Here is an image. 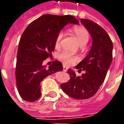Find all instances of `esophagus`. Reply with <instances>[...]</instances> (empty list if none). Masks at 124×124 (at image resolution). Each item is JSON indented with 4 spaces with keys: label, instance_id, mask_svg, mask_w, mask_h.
Returning a JSON list of instances; mask_svg holds the SVG:
<instances>
[{
    "label": "esophagus",
    "instance_id": "1",
    "mask_svg": "<svg viewBox=\"0 0 124 124\" xmlns=\"http://www.w3.org/2000/svg\"><path fill=\"white\" fill-rule=\"evenodd\" d=\"M67 70H68V68L66 67V66H63V71H64V72H67Z\"/></svg>",
    "mask_w": 124,
    "mask_h": 124
}]
</instances>
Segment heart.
<instances>
[{
  "mask_svg": "<svg viewBox=\"0 0 124 124\" xmlns=\"http://www.w3.org/2000/svg\"><path fill=\"white\" fill-rule=\"evenodd\" d=\"M72 32L75 35L78 42L80 43V45L86 44L88 42L90 35H89V32L88 31H87V29L84 28L82 26H78V27H75L73 28ZM62 36H63V32H60L58 34L56 40H55V46L56 48L60 46ZM58 59L66 65L72 64L73 63H74L78 60L77 57L73 56L70 53L66 51L62 52L61 53L58 54Z\"/></svg>",
  "mask_w": 124,
  "mask_h": 124,
  "instance_id": "heart-1",
  "label": "heart"
}]
</instances>
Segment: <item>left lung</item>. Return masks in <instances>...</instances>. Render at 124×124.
<instances>
[{
  "label": "left lung",
  "instance_id": "1",
  "mask_svg": "<svg viewBox=\"0 0 124 124\" xmlns=\"http://www.w3.org/2000/svg\"><path fill=\"white\" fill-rule=\"evenodd\" d=\"M81 23L92 38V45L88 54L76 68L84 74L76 76L74 71L68 69L70 80L61 84V88L68 96L76 100L91 98L104 82L112 61L113 44L104 28L93 21L81 19Z\"/></svg>",
  "mask_w": 124,
  "mask_h": 124
}]
</instances>
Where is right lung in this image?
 Instances as JSON below:
<instances>
[{"instance_id": "right-lung-1", "label": "right lung", "mask_w": 124, "mask_h": 124, "mask_svg": "<svg viewBox=\"0 0 124 124\" xmlns=\"http://www.w3.org/2000/svg\"><path fill=\"white\" fill-rule=\"evenodd\" d=\"M70 15H44L32 21L23 33L18 44L16 64V82L20 97L34 101L40 98V83L46 76L63 70L62 63L52 62L48 68L42 64L51 57L58 34L68 24H78Z\"/></svg>"}]
</instances>
